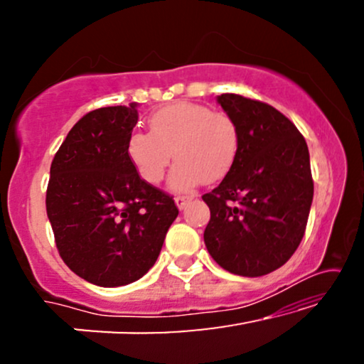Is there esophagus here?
<instances>
[{
	"instance_id": "obj_1",
	"label": "esophagus",
	"mask_w": 364,
	"mask_h": 364,
	"mask_svg": "<svg viewBox=\"0 0 364 364\" xmlns=\"http://www.w3.org/2000/svg\"><path fill=\"white\" fill-rule=\"evenodd\" d=\"M192 198H193V196H177V197H176L177 207L182 210V208H186V205H187L188 202L192 200Z\"/></svg>"
}]
</instances>
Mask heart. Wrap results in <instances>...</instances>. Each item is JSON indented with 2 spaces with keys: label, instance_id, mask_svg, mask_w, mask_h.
Returning a JSON list of instances; mask_svg holds the SVG:
<instances>
[{
  "label": "heart",
  "instance_id": "1",
  "mask_svg": "<svg viewBox=\"0 0 364 364\" xmlns=\"http://www.w3.org/2000/svg\"><path fill=\"white\" fill-rule=\"evenodd\" d=\"M151 132L134 131L127 139V156L139 176L159 183L176 154L171 176L176 191L198 182H217L230 172L240 147V134L225 112H213L202 104L176 102L151 116Z\"/></svg>",
  "mask_w": 364,
  "mask_h": 364
}]
</instances>
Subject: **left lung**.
Here are the masks:
<instances>
[{
	"instance_id": "obj_1",
	"label": "left lung",
	"mask_w": 364,
	"mask_h": 364,
	"mask_svg": "<svg viewBox=\"0 0 364 364\" xmlns=\"http://www.w3.org/2000/svg\"><path fill=\"white\" fill-rule=\"evenodd\" d=\"M240 134L230 172L202 198L210 208L203 240L227 272L267 275L300 245L313 200L310 154L295 124L270 104L222 94Z\"/></svg>"
}]
</instances>
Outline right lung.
<instances>
[{
    "label": "right lung",
    "mask_w": 364,
    "mask_h": 364,
    "mask_svg": "<svg viewBox=\"0 0 364 364\" xmlns=\"http://www.w3.org/2000/svg\"><path fill=\"white\" fill-rule=\"evenodd\" d=\"M137 104L87 112L51 164L46 212L63 262L89 283L121 287L146 275L178 215L172 196L127 156Z\"/></svg>",
    "instance_id": "right-lung-1"
}]
</instances>
